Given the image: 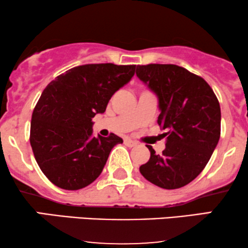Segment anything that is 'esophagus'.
<instances>
[{
    "label": "esophagus",
    "instance_id": "1",
    "mask_svg": "<svg viewBox=\"0 0 248 248\" xmlns=\"http://www.w3.org/2000/svg\"><path fill=\"white\" fill-rule=\"evenodd\" d=\"M124 143L125 145H127V147L132 148V147H135V145L138 144V142L131 140V139H124Z\"/></svg>",
    "mask_w": 248,
    "mask_h": 248
}]
</instances>
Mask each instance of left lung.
Here are the masks:
<instances>
[{
  "label": "left lung",
  "mask_w": 248,
  "mask_h": 248,
  "mask_svg": "<svg viewBox=\"0 0 248 248\" xmlns=\"http://www.w3.org/2000/svg\"><path fill=\"white\" fill-rule=\"evenodd\" d=\"M137 76L159 98V126L168 130L166 149L141 165L142 176L166 189L187 185L213 154L221 132V111L212 88L200 76L175 64L138 65Z\"/></svg>",
  "instance_id": "obj_1"
}]
</instances>
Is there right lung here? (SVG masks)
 <instances>
[{
	"mask_svg": "<svg viewBox=\"0 0 248 248\" xmlns=\"http://www.w3.org/2000/svg\"><path fill=\"white\" fill-rule=\"evenodd\" d=\"M137 65L84 64L47 84L32 111L30 144L44 175L57 187L77 191L101 174L109 152L123 140L93 135L91 118L134 76Z\"/></svg>",
	"mask_w": 248,
	"mask_h": 248,
	"instance_id": "right-lung-1",
	"label": "right lung"
}]
</instances>
